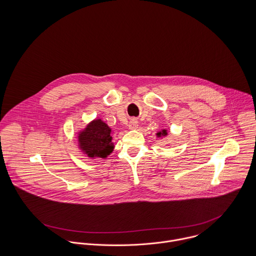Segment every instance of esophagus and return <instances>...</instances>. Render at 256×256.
<instances>
[{"mask_svg": "<svg viewBox=\"0 0 256 256\" xmlns=\"http://www.w3.org/2000/svg\"><path fill=\"white\" fill-rule=\"evenodd\" d=\"M128 128L130 130H136L138 128V121L136 119H132L130 122H129V125H128Z\"/></svg>", "mask_w": 256, "mask_h": 256, "instance_id": "34e87169", "label": "esophagus"}]
</instances>
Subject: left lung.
I'll return each instance as SVG.
<instances>
[{
	"mask_svg": "<svg viewBox=\"0 0 256 256\" xmlns=\"http://www.w3.org/2000/svg\"><path fill=\"white\" fill-rule=\"evenodd\" d=\"M158 138H162V137H166L168 136V130L166 129H162L160 131H158L156 134Z\"/></svg>",
	"mask_w": 256,
	"mask_h": 256,
	"instance_id": "obj_1",
	"label": "left lung"
}]
</instances>
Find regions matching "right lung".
I'll return each mask as SVG.
<instances>
[{"label":"right lung","instance_id":"add662e5","mask_svg":"<svg viewBox=\"0 0 256 256\" xmlns=\"http://www.w3.org/2000/svg\"><path fill=\"white\" fill-rule=\"evenodd\" d=\"M112 130L102 119H94L78 132V146L90 158H106L114 150Z\"/></svg>","mask_w":256,"mask_h":256}]
</instances>
